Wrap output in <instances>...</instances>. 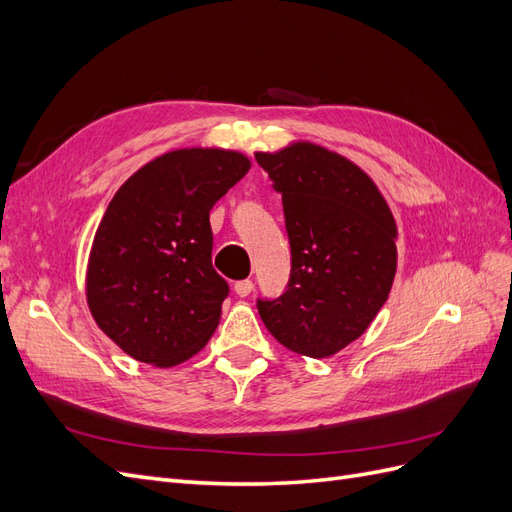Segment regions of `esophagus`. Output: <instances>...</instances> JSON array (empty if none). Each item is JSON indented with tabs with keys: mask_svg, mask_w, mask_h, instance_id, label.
<instances>
[{
	"mask_svg": "<svg viewBox=\"0 0 512 512\" xmlns=\"http://www.w3.org/2000/svg\"><path fill=\"white\" fill-rule=\"evenodd\" d=\"M232 288H235L239 297H247V294L254 290V282L252 280H239V282H235V286H232Z\"/></svg>",
	"mask_w": 512,
	"mask_h": 512,
	"instance_id": "1",
	"label": "esophagus"
}]
</instances>
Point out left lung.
Segmentation results:
<instances>
[{"mask_svg":"<svg viewBox=\"0 0 512 512\" xmlns=\"http://www.w3.org/2000/svg\"><path fill=\"white\" fill-rule=\"evenodd\" d=\"M256 162L282 194L290 280L258 314L288 350L322 359L361 337L389 299L397 269L395 220L363 170L297 143Z\"/></svg>","mask_w":512,"mask_h":512,"instance_id":"8db88e82","label":"left lung"}]
</instances>
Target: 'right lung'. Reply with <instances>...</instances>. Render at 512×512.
<instances>
[{"instance_id":"add662e5","label":"right lung","mask_w":512,"mask_h":512,"mask_svg":"<svg viewBox=\"0 0 512 512\" xmlns=\"http://www.w3.org/2000/svg\"><path fill=\"white\" fill-rule=\"evenodd\" d=\"M250 160L224 149H177L121 185L96 230L87 303L132 359L188 361L220 322L228 282L213 269L209 211Z\"/></svg>"}]
</instances>
